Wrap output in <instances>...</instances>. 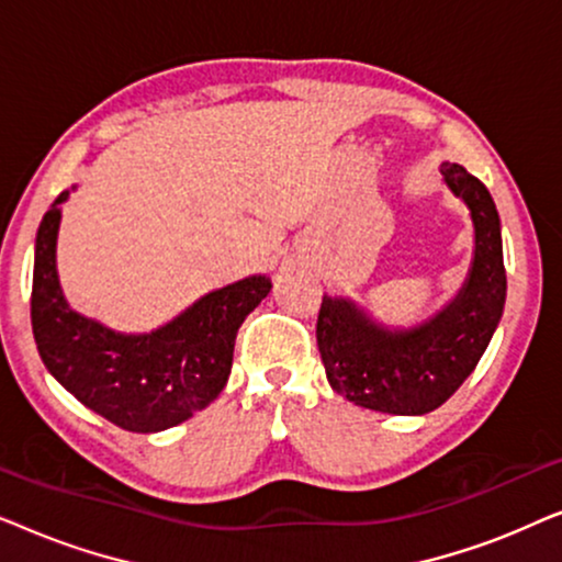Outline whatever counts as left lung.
<instances>
[{
	"label": "left lung",
	"instance_id": "left-lung-1",
	"mask_svg": "<svg viewBox=\"0 0 562 562\" xmlns=\"http://www.w3.org/2000/svg\"><path fill=\"white\" fill-rule=\"evenodd\" d=\"M450 191L471 210L475 250L458 296L432 319L389 329L356 302L322 296L317 345L337 394L383 414H427L456 394L488 348L506 302L502 222L488 189L458 164H442Z\"/></svg>",
	"mask_w": 562,
	"mask_h": 562
}]
</instances>
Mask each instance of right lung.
<instances>
[{"label":"right lung","mask_w":562,"mask_h":562,"mask_svg":"<svg viewBox=\"0 0 562 562\" xmlns=\"http://www.w3.org/2000/svg\"><path fill=\"white\" fill-rule=\"evenodd\" d=\"M58 194L37 227L30 319L53 379L83 406L127 432H160L210 406L225 389L237 329L268 296L271 281L250 276L212 291L148 335H125L68 306L56 271Z\"/></svg>","instance_id":"right-lung-1"}]
</instances>
